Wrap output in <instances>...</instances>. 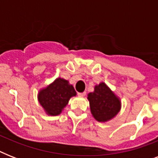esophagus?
Here are the masks:
<instances>
[{"label": "esophagus", "mask_w": 158, "mask_h": 158, "mask_svg": "<svg viewBox=\"0 0 158 158\" xmlns=\"http://www.w3.org/2000/svg\"><path fill=\"white\" fill-rule=\"evenodd\" d=\"M78 95H79V97H84L85 95H86V93H85V92H83V93H78Z\"/></svg>", "instance_id": "esophagus-1"}]
</instances>
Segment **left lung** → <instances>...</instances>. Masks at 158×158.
Instances as JSON below:
<instances>
[{"instance_id":"1","label":"left lung","mask_w":158,"mask_h":158,"mask_svg":"<svg viewBox=\"0 0 158 158\" xmlns=\"http://www.w3.org/2000/svg\"><path fill=\"white\" fill-rule=\"evenodd\" d=\"M90 109L98 121H107L115 116L120 109V100L104 83L95 86L94 93L88 95Z\"/></svg>"}]
</instances>
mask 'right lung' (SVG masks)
I'll return each instance as SVG.
<instances>
[{
    "mask_svg": "<svg viewBox=\"0 0 158 158\" xmlns=\"http://www.w3.org/2000/svg\"><path fill=\"white\" fill-rule=\"evenodd\" d=\"M75 95L76 92L74 87L69 85L65 79L58 78L39 92L38 100L48 115H57L68 104L69 98Z\"/></svg>",
    "mask_w": 158,
    "mask_h": 158,
    "instance_id": "right-lung-1",
    "label": "right lung"
}]
</instances>
